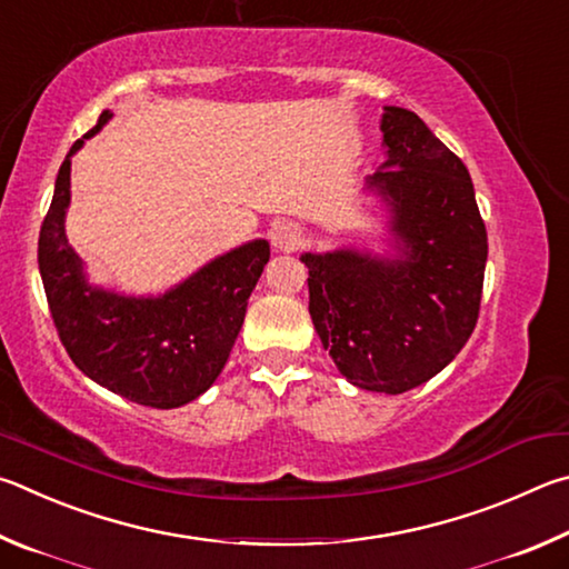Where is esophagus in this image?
I'll return each instance as SVG.
<instances>
[{
	"label": "esophagus",
	"mask_w": 569,
	"mask_h": 569,
	"mask_svg": "<svg viewBox=\"0 0 569 569\" xmlns=\"http://www.w3.org/2000/svg\"><path fill=\"white\" fill-rule=\"evenodd\" d=\"M269 239H272V247L277 252H295L302 244V229L295 222H279L269 232Z\"/></svg>",
	"instance_id": "1"
}]
</instances>
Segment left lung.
<instances>
[{"mask_svg": "<svg viewBox=\"0 0 569 569\" xmlns=\"http://www.w3.org/2000/svg\"><path fill=\"white\" fill-rule=\"evenodd\" d=\"M385 164L367 189L390 207L395 257L302 254L325 350L360 390L402 395L455 360L477 325L487 229L462 159L410 109L385 107Z\"/></svg>", "mask_w": 569, "mask_h": 569, "instance_id": "left-lung-1", "label": "left lung"}]
</instances>
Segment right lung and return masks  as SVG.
Listing matches in <instances>:
<instances>
[{
	"mask_svg": "<svg viewBox=\"0 0 569 569\" xmlns=\"http://www.w3.org/2000/svg\"><path fill=\"white\" fill-rule=\"evenodd\" d=\"M109 119L112 112L104 109L59 167L39 229V274L59 340L79 370L129 402L172 410L197 400L222 372L249 295L269 262V242L237 247L159 297H124L89 284L64 234L69 167L84 139Z\"/></svg>",
	"mask_w": 569,
	"mask_h": 569,
	"instance_id": "1",
	"label": "right lung"
}]
</instances>
